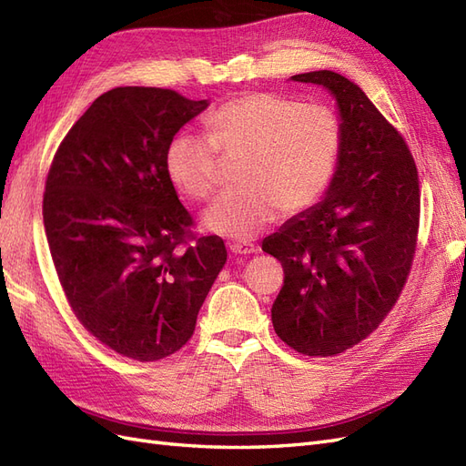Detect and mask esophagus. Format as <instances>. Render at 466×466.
<instances>
[{"label": "esophagus", "instance_id": "esophagus-1", "mask_svg": "<svg viewBox=\"0 0 466 466\" xmlns=\"http://www.w3.org/2000/svg\"><path fill=\"white\" fill-rule=\"evenodd\" d=\"M229 247V250L233 252V255H255L257 252V245H252V243H247V241H238V243H229L228 245Z\"/></svg>", "mask_w": 466, "mask_h": 466}]
</instances>
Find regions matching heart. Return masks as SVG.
Returning <instances> with one entry per match:
<instances>
[{
	"mask_svg": "<svg viewBox=\"0 0 466 466\" xmlns=\"http://www.w3.org/2000/svg\"><path fill=\"white\" fill-rule=\"evenodd\" d=\"M206 136L178 132L165 151L173 187L192 200L216 190L219 155L238 159L241 188L219 196L202 216L216 235L250 238L278 214L313 206L329 188L340 155V124L322 105H298L274 93H247L216 108L204 122Z\"/></svg>",
	"mask_w": 466,
	"mask_h": 466,
	"instance_id": "obj_1",
	"label": "heart"
}]
</instances>
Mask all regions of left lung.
I'll return each mask as SVG.
<instances>
[{
    "mask_svg": "<svg viewBox=\"0 0 466 466\" xmlns=\"http://www.w3.org/2000/svg\"><path fill=\"white\" fill-rule=\"evenodd\" d=\"M289 79L334 98L342 144L322 198L262 241L284 266L272 324L299 354L336 356L370 336L402 291L416 250L418 171L354 81L330 69Z\"/></svg>",
    "mask_w": 466,
    "mask_h": 466,
    "instance_id": "1",
    "label": "left lung"
}]
</instances>
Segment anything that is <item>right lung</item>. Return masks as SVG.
<instances>
[{
  "instance_id": "obj_1",
  "label": "right lung",
  "mask_w": 466,
  "mask_h": 466,
  "mask_svg": "<svg viewBox=\"0 0 466 466\" xmlns=\"http://www.w3.org/2000/svg\"><path fill=\"white\" fill-rule=\"evenodd\" d=\"M208 105L171 89H110L48 171L42 218L66 298L126 358L157 361L185 346L228 260L216 235L182 247L192 218L165 171L168 142Z\"/></svg>"
}]
</instances>
